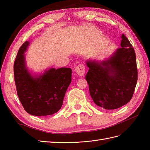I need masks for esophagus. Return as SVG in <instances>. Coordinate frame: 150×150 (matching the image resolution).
<instances>
[{
  "label": "esophagus",
  "mask_w": 150,
  "mask_h": 150,
  "mask_svg": "<svg viewBox=\"0 0 150 150\" xmlns=\"http://www.w3.org/2000/svg\"><path fill=\"white\" fill-rule=\"evenodd\" d=\"M75 71L79 76H83L85 74V66L83 64H79L75 68Z\"/></svg>",
  "instance_id": "obj_1"
}]
</instances>
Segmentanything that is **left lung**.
Returning <instances> with one entry per match:
<instances>
[{"instance_id": "obj_1", "label": "left lung", "mask_w": 150, "mask_h": 150, "mask_svg": "<svg viewBox=\"0 0 150 150\" xmlns=\"http://www.w3.org/2000/svg\"><path fill=\"white\" fill-rule=\"evenodd\" d=\"M121 47L102 61L87 60L86 75L89 93L96 105L115 110L132 99L137 80L136 57L131 44L124 34Z\"/></svg>"}]
</instances>
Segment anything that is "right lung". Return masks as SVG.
<instances>
[{"label": "right lung", "mask_w": 150, "mask_h": 150, "mask_svg": "<svg viewBox=\"0 0 150 150\" xmlns=\"http://www.w3.org/2000/svg\"><path fill=\"white\" fill-rule=\"evenodd\" d=\"M30 42L20 48L14 64V81L19 99L27 113L42 117L58 112L71 82V69L49 68L32 75L26 67L25 52Z\"/></svg>", "instance_id": "obj_1"}]
</instances>
